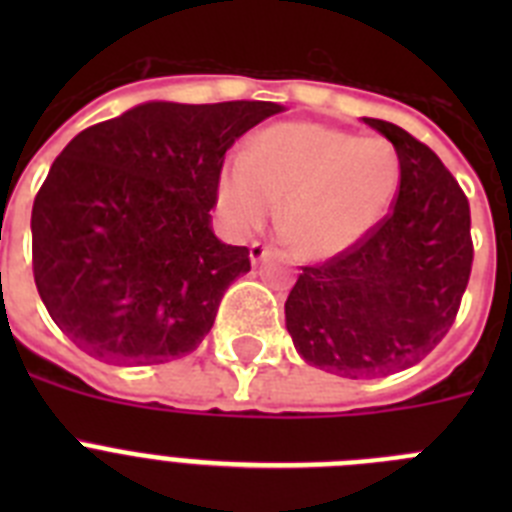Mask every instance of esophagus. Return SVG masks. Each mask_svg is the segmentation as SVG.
<instances>
[{"label": "esophagus", "instance_id": "1", "mask_svg": "<svg viewBox=\"0 0 512 512\" xmlns=\"http://www.w3.org/2000/svg\"><path fill=\"white\" fill-rule=\"evenodd\" d=\"M271 251H274V248L266 246V243L253 241L251 248H248V259H251V264H259V261H264Z\"/></svg>", "mask_w": 512, "mask_h": 512}]
</instances>
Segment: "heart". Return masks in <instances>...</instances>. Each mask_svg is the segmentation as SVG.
I'll return each mask as SVG.
<instances>
[{"label": "heart", "instance_id": "b5f03b06", "mask_svg": "<svg viewBox=\"0 0 512 512\" xmlns=\"http://www.w3.org/2000/svg\"><path fill=\"white\" fill-rule=\"evenodd\" d=\"M400 187V158L384 138H356L320 122H279L223 166L217 202L238 230L279 225L307 259H333L379 225Z\"/></svg>", "mask_w": 512, "mask_h": 512}]
</instances>
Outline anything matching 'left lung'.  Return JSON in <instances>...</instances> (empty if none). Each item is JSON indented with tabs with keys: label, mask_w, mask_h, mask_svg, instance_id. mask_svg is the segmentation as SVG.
Wrapping results in <instances>:
<instances>
[{
	"label": "left lung",
	"mask_w": 512,
	"mask_h": 512,
	"mask_svg": "<svg viewBox=\"0 0 512 512\" xmlns=\"http://www.w3.org/2000/svg\"><path fill=\"white\" fill-rule=\"evenodd\" d=\"M395 146L392 212L351 251L302 266L284 302L307 364L346 379L418 364L454 325L472 271L469 202L431 148L392 122L364 117Z\"/></svg>",
	"instance_id": "1"
}]
</instances>
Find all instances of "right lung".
<instances>
[{"mask_svg":"<svg viewBox=\"0 0 512 512\" xmlns=\"http://www.w3.org/2000/svg\"><path fill=\"white\" fill-rule=\"evenodd\" d=\"M277 102H146L81 130L33 205L35 287L53 323L107 364L200 346L246 246L212 233L228 148Z\"/></svg>","mask_w":512,"mask_h":512,"instance_id":"obj_1","label":"right lung"}]
</instances>
